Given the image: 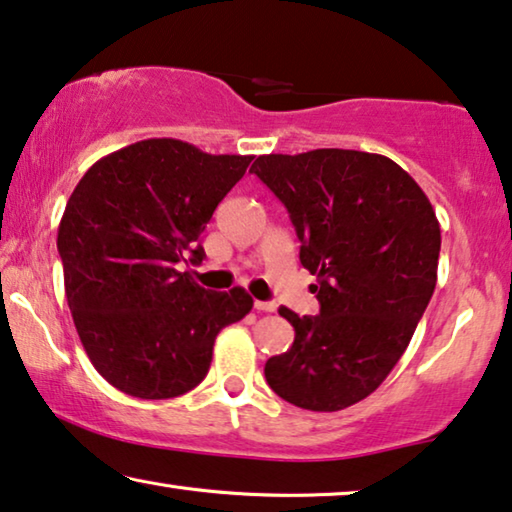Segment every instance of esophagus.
Segmentation results:
<instances>
[{"label": "esophagus", "instance_id": "esophagus-1", "mask_svg": "<svg viewBox=\"0 0 512 512\" xmlns=\"http://www.w3.org/2000/svg\"><path fill=\"white\" fill-rule=\"evenodd\" d=\"M254 309H258V311H274V309H277V305H274V302L256 300V302H254Z\"/></svg>", "mask_w": 512, "mask_h": 512}]
</instances>
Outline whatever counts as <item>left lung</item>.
I'll use <instances>...</instances> for the list:
<instances>
[{"mask_svg":"<svg viewBox=\"0 0 512 512\" xmlns=\"http://www.w3.org/2000/svg\"><path fill=\"white\" fill-rule=\"evenodd\" d=\"M251 173L288 210L321 302L316 316L279 309L295 339L265 379L300 409L342 411L385 381L425 314L441 251L434 207L383 154H263Z\"/></svg>","mask_w":512,"mask_h":512,"instance_id":"obj_1","label":"left lung"}]
</instances>
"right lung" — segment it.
Segmentation results:
<instances>
[{
	"instance_id": "add662e5",
	"label": "right lung",
	"mask_w": 512,
	"mask_h": 512,
	"mask_svg": "<svg viewBox=\"0 0 512 512\" xmlns=\"http://www.w3.org/2000/svg\"><path fill=\"white\" fill-rule=\"evenodd\" d=\"M251 159L150 138L99 159L73 189L57 231L66 302L117 390L168 399L196 388L221 328L254 307L240 286L207 291L180 272L205 258L198 238Z\"/></svg>"
}]
</instances>
